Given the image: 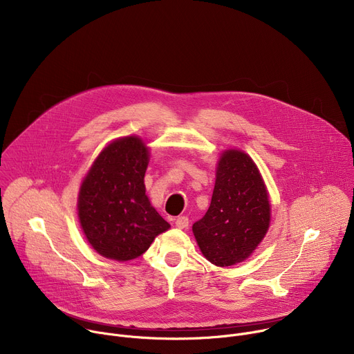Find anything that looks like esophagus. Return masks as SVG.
I'll list each match as a JSON object with an SVG mask.
<instances>
[{
	"mask_svg": "<svg viewBox=\"0 0 354 354\" xmlns=\"http://www.w3.org/2000/svg\"><path fill=\"white\" fill-rule=\"evenodd\" d=\"M175 225H176L178 228H180V230L187 228V227H189V218H187L186 216H180V217H178V218L175 220Z\"/></svg>",
	"mask_w": 354,
	"mask_h": 354,
	"instance_id": "esophagus-1",
	"label": "esophagus"
}]
</instances>
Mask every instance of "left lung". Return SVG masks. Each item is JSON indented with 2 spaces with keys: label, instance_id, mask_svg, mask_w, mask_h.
Masks as SVG:
<instances>
[{
  "label": "left lung",
  "instance_id": "left-lung-1",
  "mask_svg": "<svg viewBox=\"0 0 354 354\" xmlns=\"http://www.w3.org/2000/svg\"><path fill=\"white\" fill-rule=\"evenodd\" d=\"M269 223V197L255 162L242 151H225L210 207L193 224L201 254L221 268L242 262L261 243Z\"/></svg>",
  "mask_w": 354,
  "mask_h": 354
}]
</instances>
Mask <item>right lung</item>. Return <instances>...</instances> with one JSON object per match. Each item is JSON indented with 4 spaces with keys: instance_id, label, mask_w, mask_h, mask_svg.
Returning <instances> with one entry per match:
<instances>
[{
    "instance_id": "right-lung-1",
    "label": "right lung",
    "mask_w": 354,
    "mask_h": 354,
    "mask_svg": "<svg viewBox=\"0 0 354 354\" xmlns=\"http://www.w3.org/2000/svg\"><path fill=\"white\" fill-rule=\"evenodd\" d=\"M147 165V147L130 136L111 142L84 179L78 216L88 242L99 255L131 261L171 227L145 194Z\"/></svg>"
}]
</instances>
